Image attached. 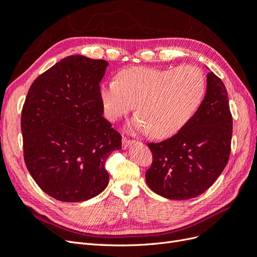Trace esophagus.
I'll return each instance as SVG.
<instances>
[{"label": "esophagus", "mask_w": 257, "mask_h": 257, "mask_svg": "<svg viewBox=\"0 0 257 257\" xmlns=\"http://www.w3.org/2000/svg\"><path fill=\"white\" fill-rule=\"evenodd\" d=\"M135 144V141H131V139H127V138H123L122 139V148L123 149H127L128 146Z\"/></svg>", "instance_id": "esophagus-1"}]
</instances>
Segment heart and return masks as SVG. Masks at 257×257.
Returning a JSON list of instances; mask_svg holds the SVG:
<instances>
[{
  "mask_svg": "<svg viewBox=\"0 0 257 257\" xmlns=\"http://www.w3.org/2000/svg\"><path fill=\"white\" fill-rule=\"evenodd\" d=\"M206 88L205 75L196 66L127 67L118 74V81L100 85L99 96L109 121L119 120L135 106L138 113L130 122V130L168 138L196 114Z\"/></svg>",
  "mask_w": 257,
  "mask_h": 257,
  "instance_id": "obj_1",
  "label": "heart"
}]
</instances>
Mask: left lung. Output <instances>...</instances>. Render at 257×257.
<instances>
[{
	"label": "left lung",
	"instance_id": "8db88e82",
	"mask_svg": "<svg viewBox=\"0 0 257 257\" xmlns=\"http://www.w3.org/2000/svg\"><path fill=\"white\" fill-rule=\"evenodd\" d=\"M232 119L228 94L214 73L207 75L205 98L193 119L172 138L148 144L153 154L146 182L174 200L194 198L211 186L230 154Z\"/></svg>",
	"mask_w": 257,
	"mask_h": 257
}]
</instances>
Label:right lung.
<instances>
[{"label": "right lung", "mask_w": 257, "mask_h": 257, "mask_svg": "<svg viewBox=\"0 0 257 257\" xmlns=\"http://www.w3.org/2000/svg\"><path fill=\"white\" fill-rule=\"evenodd\" d=\"M107 66L104 60L69 56L28 92L21 112L25 162L37 185L58 200H88L109 182L105 162L122 145L102 115L99 82Z\"/></svg>", "instance_id": "obj_1"}]
</instances>
